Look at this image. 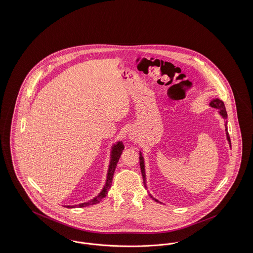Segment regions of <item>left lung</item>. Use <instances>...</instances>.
Segmentation results:
<instances>
[{
  "label": "left lung",
  "instance_id": "obj_1",
  "mask_svg": "<svg viewBox=\"0 0 253 253\" xmlns=\"http://www.w3.org/2000/svg\"><path fill=\"white\" fill-rule=\"evenodd\" d=\"M210 105L211 106V107H213V108L219 109V113H220V115L226 120L227 119V117H228V115H227V112H226V108H225V104H224V102L222 101V100H220V99H218V98H214V99H212L211 101V103H210ZM227 121L225 122V127H226V132H227V138H228V140H229V145L231 146L230 144V138H229V132H228V127H227ZM140 155V157H139V163H140V169H141V172H142V176H143V183H144V186L146 187V178H145V168H144V160H143V157H142V155H141V153L139 154ZM150 196L155 200V201H157V202H159L158 200H157L156 198H154L151 194H150Z\"/></svg>",
  "mask_w": 253,
  "mask_h": 253
}]
</instances>
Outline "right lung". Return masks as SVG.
<instances>
[{
	"label": "right lung",
	"instance_id": "add662e5",
	"mask_svg": "<svg viewBox=\"0 0 253 253\" xmlns=\"http://www.w3.org/2000/svg\"><path fill=\"white\" fill-rule=\"evenodd\" d=\"M123 150H124V145L122 144V142H118L117 144L113 147L112 156H111V161H110V165H109L107 180H106V184H105L103 190L101 191V193H99L94 199H92L90 202L80 204L78 207H86V206H90V205L97 204L98 202H100L106 196V194L108 193L109 189L111 188L112 180H113V175H114V172H115V169H116V167H117V164L119 162V159L121 157ZM67 208H75V206H67Z\"/></svg>",
	"mask_w": 253,
	"mask_h": 253
}]
</instances>
